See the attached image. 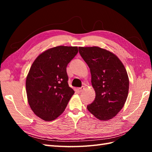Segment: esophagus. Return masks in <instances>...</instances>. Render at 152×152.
<instances>
[{"label": "esophagus", "mask_w": 152, "mask_h": 152, "mask_svg": "<svg viewBox=\"0 0 152 152\" xmlns=\"http://www.w3.org/2000/svg\"><path fill=\"white\" fill-rule=\"evenodd\" d=\"M84 88H85L84 86H82V87H81V88H79L77 89V91H78V92L80 93V92H82L83 89H84Z\"/></svg>", "instance_id": "34e87169"}]
</instances>
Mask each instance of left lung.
<instances>
[{
  "label": "left lung",
  "instance_id": "8db88e82",
  "mask_svg": "<svg viewBox=\"0 0 152 152\" xmlns=\"http://www.w3.org/2000/svg\"><path fill=\"white\" fill-rule=\"evenodd\" d=\"M90 69L95 99L87 108L101 120L113 118L124 107L129 92L128 75L118 57L99 47H79Z\"/></svg>",
  "mask_w": 152,
  "mask_h": 152
}]
</instances>
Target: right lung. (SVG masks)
<instances>
[{"instance_id": "1", "label": "right lung", "mask_w": 152, "mask_h": 152, "mask_svg": "<svg viewBox=\"0 0 152 152\" xmlns=\"http://www.w3.org/2000/svg\"><path fill=\"white\" fill-rule=\"evenodd\" d=\"M78 52L76 46H57L38 56L26 79V91L32 110L44 121L62 114L74 91L68 80L66 66Z\"/></svg>"}]
</instances>
